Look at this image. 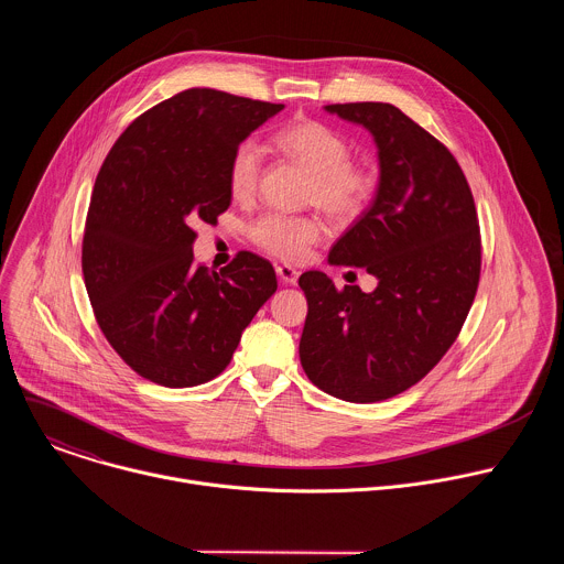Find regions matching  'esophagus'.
<instances>
[{
	"instance_id": "34e87169",
	"label": "esophagus",
	"mask_w": 564,
	"mask_h": 564,
	"mask_svg": "<svg viewBox=\"0 0 564 564\" xmlns=\"http://www.w3.org/2000/svg\"><path fill=\"white\" fill-rule=\"evenodd\" d=\"M276 274H279V279H281L283 283H288V285H294L296 279H299V272H296L292 265H279V268H276Z\"/></svg>"
}]
</instances>
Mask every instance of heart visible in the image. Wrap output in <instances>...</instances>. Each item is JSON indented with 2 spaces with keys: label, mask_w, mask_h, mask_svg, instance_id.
I'll return each mask as SVG.
<instances>
[{
  "label": "heart",
  "mask_w": 564,
  "mask_h": 564,
  "mask_svg": "<svg viewBox=\"0 0 564 564\" xmlns=\"http://www.w3.org/2000/svg\"><path fill=\"white\" fill-rule=\"evenodd\" d=\"M281 153L312 172L307 200L316 203L333 220L359 218L375 198L379 176L372 167L352 163L350 142L333 127L318 120L290 122L274 133ZM263 176V151L252 140H240L227 160V187L238 200L252 198ZM324 236L316 216L268 212L250 225L252 243L290 263L303 261Z\"/></svg>",
  "instance_id": "heart-1"
}]
</instances>
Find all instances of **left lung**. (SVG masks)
Segmentation results:
<instances>
[{
    "label": "left lung",
    "mask_w": 564,
    "mask_h": 564,
    "mask_svg": "<svg viewBox=\"0 0 564 564\" xmlns=\"http://www.w3.org/2000/svg\"><path fill=\"white\" fill-rule=\"evenodd\" d=\"M326 109L364 124L379 149L377 198L328 257L364 268L377 288L339 290L324 272H303L299 357L316 388L372 404L415 386L455 344L477 292L481 238L466 176L435 135L386 102Z\"/></svg>",
    "instance_id": "left-lung-1"
}]
</instances>
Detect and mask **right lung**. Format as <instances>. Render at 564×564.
I'll list each match as a JSON object with an SVG mask.
<instances>
[{
    "label": "right lung",
    "mask_w": 564,
    "mask_h": 564,
    "mask_svg": "<svg viewBox=\"0 0 564 564\" xmlns=\"http://www.w3.org/2000/svg\"><path fill=\"white\" fill-rule=\"evenodd\" d=\"M283 105L187 89L138 116L98 172L83 274L98 326L140 377L189 388L218 377L276 292L270 261L238 252L220 272L194 261V223L229 207L227 160Z\"/></svg>",
    "instance_id": "right-lung-1"
}]
</instances>
